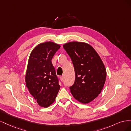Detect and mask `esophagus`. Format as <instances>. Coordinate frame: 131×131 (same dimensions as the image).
<instances>
[{"label":"esophagus","mask_w":131,"mask_h":131,"mask_svg":"<svg viewBox=\"0 0 131 131\" xmlns=\"http://www.w3.org/2000/svg\"><path fill=\"white\" fill-rule=\"evenodd\" d=\"M59 78H60V80L61 81H63V80H64V77L63 76H61Z\"/></svg>","instance_id":"esophagus-1"}]
</instances>
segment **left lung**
<instances>
[{
	"instance_id": "1",
	"label": "left lung",
	"mask_w": 131,
	"mask_h": 131,
	"mask_svg": "<svg viewBox=\"0 0 131 131\" xmlns=\"http://www.w3.org/2000/svg\"><path fill=\"white\" fill-rule=\"evenodd\" d=\"M74 66L75 79L70 87L75 100L87 104L94 100L104 85L106 72L100 56L90 45L70 42L63 45Z\"/></svg>"
}]
</instances>
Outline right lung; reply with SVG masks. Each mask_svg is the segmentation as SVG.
I'll list each match as a JSON object with an SVG mask.
<instances>
[{"mask_svg": "<svg viewBox=\"0 0 131 131\" xmlns=\"http://www.w3.org/2000/svg\"><path fill=\"white\" fill-rule=\"evenodd\" d=\"M60 45L48 41L41 43L31 51L26 74L27 88L38 104L47 108L52 104L60 89L51 60Z\"/></svg>", "mask_w": 131, "mask_h": 131, "instance_id": "obj_1", "label": "right lung"}]
</instances>
